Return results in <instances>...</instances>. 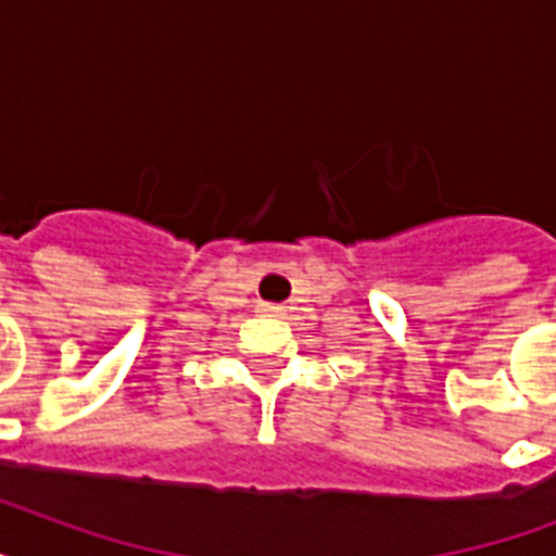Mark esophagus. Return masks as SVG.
Returning <instances> with one entry per match:
<instances>
[{"label": "esophagus", "mask_w": 556, "mask_h": 556, "mask_svg": "<svg viewBox=\"0 0 556 556\" xmlns=\"http://www.w3.org/2000/svg\"><path fill=\"white\" fill-rule=\"evenodd\" d=\"M256 314H260V317H282V314H286V308L277 303H260L256 305Z\"/></svg>", "instance_id": "1"}]
</instances>
